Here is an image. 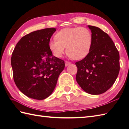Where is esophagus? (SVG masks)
I'll use <instances>...</instances> for the list:
<instances>
[{"instance_id": "esophagus-1", "label": "esophagus", "mask_w": 129, "mask_h": 129, "mask_svg": "<svg viewBox=\"0 0 129 129\" xmlns=\"http://www.w3.org/2000/svg\"><path fill=\"white\" fill-rule=\"evenodd\" d=\"M71 64V62H69V61H66L65 62V67H68V65H70Z\"/></svg>"}]
</instances>
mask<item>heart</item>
Wrapping results in <instances>:
<instances>
[{"instance_id": "b5f03b06", "label": "heart", "mask_w": 129, "mask_h": 129, "mask_svg": "<svg viewBox=\"0 0 129 129\" xmlns=\"http://www.w3.org/2000/svg\"><path fill=\"white\" fill-rule=\"evenodd\" d=\"M92 45V33L84 27L62 29L49 43V49L55 56L61 57L66 47L68 56L75 60L82 59L87 56Z\"/></svg>"}]
</instances>
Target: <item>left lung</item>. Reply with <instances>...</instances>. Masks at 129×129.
<instances>
[{
  "mask_svg": "<svg viewBox=\"0 0 129 129\" xmlns=\"http://www.w3.org/2000/svg\"><path fill=\"white\" fill-rule=\"evenodd\" d=\"M92 35L89 54L75 62L76 80L83 90L97 95L112 86L120 71V55L113 41L100 28L88 26Z\"/></svg>",
  "mask_w": 129,
  "mask_h": 129,
  "instance_id": "1",
  "label": "left lung"
}]
</instances>
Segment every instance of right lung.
<instances>
[{"mask_svg":"<svg viewBox=\"0 0 129 129\" xmlns=\"http://www.w3.org/2000/svg\"><path fill=\"white\" fill-rule=\"evenodd\" d=\"M55 28L38 30L23 37L12 53L11 65L17 87L26 96L42 100L51 94L65 68L53 56L49 43Z\"/></svg>","mask_w":129,"mask_h":129,"instance_id":"1","label":"right lung"}]
</instances>
